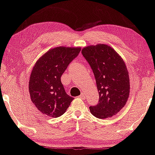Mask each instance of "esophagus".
I'll return each mask as SVG.
<instances>
[{"mask_svg":"<svg viewBox=\"0 0 155 155\" xmlns=\"http://www.w3.org/2000/svg\"><path fill=\"white\" fill-rule=\"evenodd\" d=\"M79 98H82V99H85V96L84 95V94L82 93L81 94H80V96H79Z\"/></svg>","mask_w":155,"mask_h":155,"instance_id":"1","label":"esophagus"}]
</instances>
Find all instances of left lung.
Instances as JSON below:
<instances>
[{
	"label": "left lung",
	"instance_id": "1",
	"mask_svg": "<svg viewBox=\"0 0 155 155\" xmlns=\"http://www.w3.org/2000/svg\"><path fill=\"white\" fill-rule=\"evenodd\" d=\"M82 54L90 65L99 95L96 105L89 107L96 117H111L119 113L128 101L129 76L122 58L113 48L105 44L85 47Z\"/></svg>",
	"mask_w": 155,
	"mask_h": 155
}]
</instances>
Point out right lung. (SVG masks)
Wrapping results in <instances>:
<instances>
[{"mask_svg":"<svg viewBox=\"0 0 155 155\" xmlns=\"http://www.w3.org/2000/svg\"><path fill=\"white\" fill-rule=\"evenodd\" d=\"M80 50V47H57L48 50L35 63L28 91L31 101L40 113L58 117L71 105L74 98L66 93L61 77Z\"/></svg>","mask_w":155,"mask_h":155,"instance_id":"obj_1","label":"right lung"}]
</instances>
